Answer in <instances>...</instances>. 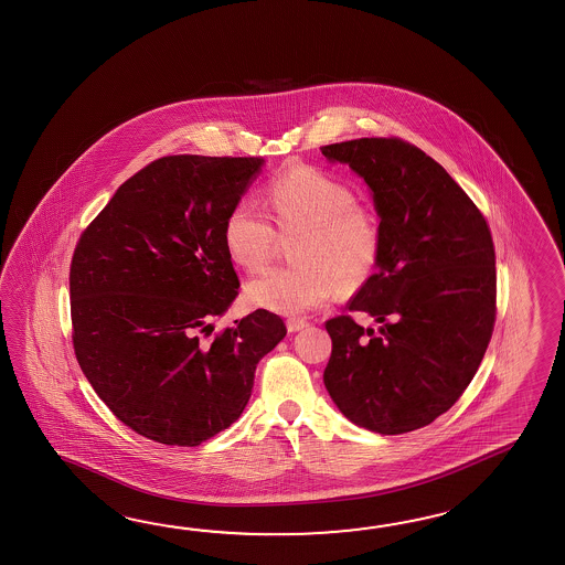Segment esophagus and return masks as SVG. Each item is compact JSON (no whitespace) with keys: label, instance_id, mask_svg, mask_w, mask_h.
<instances>
[{"label":"esophagus","instance_id":"obj_1","mask_svg":"<svg viewBox=\"0 0 565 565\" xmlns=\"http://www.w3.org/2000/svg\"><path fill=\"white\" fill-rule=\"evenodd\" d=\"M307 326H309V321L301 319V317H290L289 321H287V329H289L290 333L301 331V329L307 328Z\"/></svg>","mask_w":565,"mask_h":565}]
</instances>
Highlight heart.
I'll return each mask as SVG.
<instances>
[{
	"instance_id": "b5f03b06",
	"label": "heart",
	"mask_w": 565,
	"mask_h": 565,
	"mask_svg": "<svg viewBox=\"0 0 565 565\" xmlns=\"http://www.w3.org/2000/svg\"><path fill=\"white\" fill-rule=\"evenodd\" d=\"M266 213L239 201L224 220V246L234 263L258 273L273 260L278 236L292 242L289 268H275L249 280L254 307L297 316L352 292L374 275L382 252L379 213L355 201L350 184L309 164H295L264 186Z\"/></svg>"
}]
</instances>
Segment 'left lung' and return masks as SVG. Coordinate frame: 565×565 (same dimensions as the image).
Returning <instances> with one entry per match:
<instances>
[{
  "instance_id": "8db88e82",
  "label": "left lung",
  "mask_w": 565,
  "mask_h": 565,
  "mask_svg": "<svg viewBox=\"0 0 565 565\" xmlns=\"http://www.w3.org/2000/svg\"><path fill=\"white\" fill-rule=\"evenodd\" d=\"M372 189L381 215L376 273L326 321L329 396L348 419L382 435L415 431L454 407L486 354L497 319L490 227L446 169L401 138L321 146Z\"/></svg>"
}]
</instances>
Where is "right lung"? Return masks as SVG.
I'll return each mask as SVG.
<instances>
[{"label": "right lung", "instance_id": "1", "mask_svg": "<svg viewBox=\"0 0 565 565\" xmlns=\"http://www.w3.org/2000/svg\"><path fill=\"white\" fill-rule=\"evenodd\" d=\"M263 162L158 158L77 242L68 273L77 362L109 411L158 444L195 447L227 429L248 405L256 364L287 335L280 317L258 309L207 340L239 289L225 215Z\"/></svg>", "mask_w": 565, "mask_h": 565}]
</instances>
